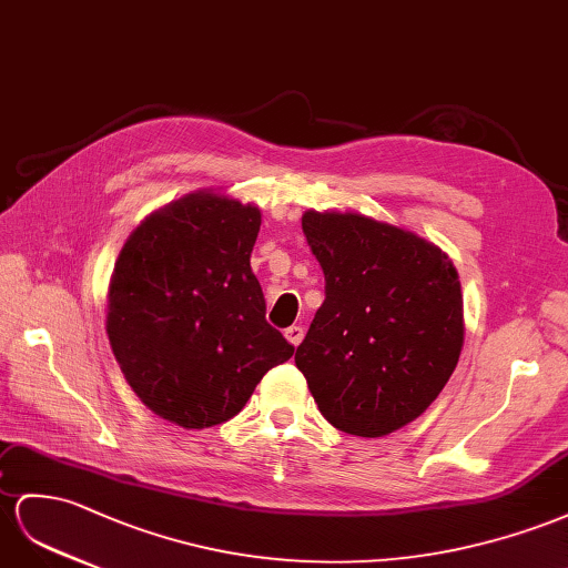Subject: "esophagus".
Wrapping results in <instances>:
<instances>
[{
  "label": "esophagus",
  "instance_id": "1",
  "mask_svg": "<svg viewBox=\"0 0 568 568\" xmlns=\"http://www.w3.org/2000/svg\"><path fill=\"white\" fill-rule=\"evenodd\" d=\"M285 338H287V343L290 345H300L302 343V338H304V328L302 326H290V328H285Z\"/></svg>",
  "mask_w": 568,
  "mask_h": 568
}]
</instances>
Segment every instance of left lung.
I'll return each mask as SVG.
<instances>
[{"label":"left lung","instance_id":"8db88e82","mask_svg":"<svg viewBox=\"0 0 568 568\" xmlns=\"http://www.w3.org/2000/svg\"><path fill=\"white\" fill-rule=\"evenodd\" d=\"M326 300L295 365L328 423L386 436L423 415L463 351L454 261L417 232L355 211H304Z\"/></svg>","mask_w":568,"mask_h":568}]
</instances>
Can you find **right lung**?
<instances>
[{
    "label": "right lung",
    "instance_id": "right-lung-1",
    "mask_svg": "<svg viewBox=\"0 0 568 568\" xmlns=\"http://www.w3.org/2000/svg\"><path fill=\"white\" fill-rule=\"evenodd\" d=\"M256 203L196 189L145 215L108 287V338L126 384L168 423L235 417L268 369L293 357L266 322L250 256Z\"/></svg>",
    "mask_w": 568,
    "mask_h": 568
}]
</instances>
